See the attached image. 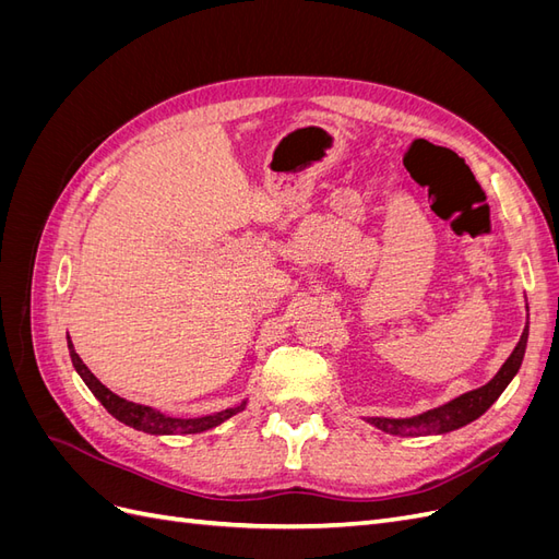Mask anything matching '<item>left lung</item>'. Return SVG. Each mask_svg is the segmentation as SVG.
<instances>
[{
    "label": "left lung",
    "instance_id": "1",
    "mask_svg": "<svg viewBox=\"0 0 559 559\" xmlns=\"http://www.w3.org/2000/svg\"><path fill=\"white\" fill-rule=\"evenodd\" d=\"M527 337H530V321L527 326H524L515 349L511 352V357L506 359L503 366L497 370V376L487 384L473 389V392H466L443 405H438V408L425 411L413 417H366V421L392 436H438V433H450L454 429L471 425L473 419H478L489 405L501 396L503 389L509 386L511 380L518 376L524 359V349H527Z\"/></svg>",
    "mask_w": 559,
    "mask_h": 559
}]
</instances>
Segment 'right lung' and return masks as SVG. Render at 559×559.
I'll list each match as a JSON object with an SVG mask.
<instances>
[{"label":"right lung","mask_w":559,"mask_h":559,"mask_svg":"<svg viewBox=\"0 0 559 559\" xmlns=\"http://www.w3.org/2000/svg\"><path fill=\"white\" fill-rule=\"evenodd\" d=\"M67 347H70V357L74 364V370L81 376V380L86 382V386L95 394V399L105 405L107 413L114 415L118 421H123V425L151 433V436H173V433H200V431H207L212 427H218L222 421H226L228 417L238 415L240 411H245L247 401H242L240 405H233V408H226L222 413H214V415H202V417H173V415H165L156 408H151V405H142V403H132L123 396L114 394L111 389H107L103 382H99L93 373L91 368L81 361V357L76 354L70 335H67Z\"/></svg>","instance_id":"right-lung-1"}]
</instances>
